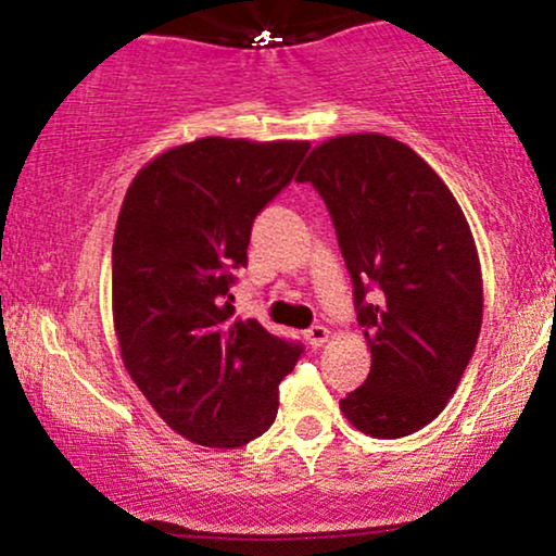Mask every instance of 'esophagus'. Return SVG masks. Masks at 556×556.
Instances as JSON below:
<instances>
[{
    "label": "esophagus",
    "instance_id": "esophagus-1",
    "mask_svg": "<svg viewBox=\"0 0 556 556\" xmlns=\"http://www.w3.org/2000/svg\"><path fill=\"white\" fill-rule=\"evenodd\" d=\"M327 340H329V329L321 327V324H316V327H311L308 331H305V342H308L314 350L321 348Z\"/></svg>",
    "mask_w": 556,
    "mask_h": 556
}]
</instances>
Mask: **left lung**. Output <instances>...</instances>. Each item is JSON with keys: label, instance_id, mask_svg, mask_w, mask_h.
I'll return each instance as SVG.
<instances>
[{"label": "left lung", "instance_id": "1", "mask_svg": "<svg viewBox=\"0 0 556 556\" xmlns=\"http://www.w3.org/2000/svg\"><path fill=\"white\" fill-rule=\"evenodd\" d=\"M298 182L327 203L371 344L368 379L340 400L344 418L376 439L424 429L460 384L483 318L460 203L410 146L379 132L316 146Z\"/></svg>", "mask_w": 556, "mask_h": 556}]
</instances>
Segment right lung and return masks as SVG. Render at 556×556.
I'll use <instances>...</instances> for the list:
<instances>
[{"label": "right lung", "instance_id": "1", "mask_svg": "<svg viewBox=\"0 0 556 556\" xmlns=\"http://www.w3.org/2000/svg\"><path fill=\"white\" fill-rule=\"evenodd\" d=\"M311 146L198 138L138 172L112 245V316L123 363L180 437L248 444L277 418L300 342L235 318L229 287L248 264L253 219L295 177Z\"/></svg>", "mask_w": 556, "mask_h": 556}]
</instances>
